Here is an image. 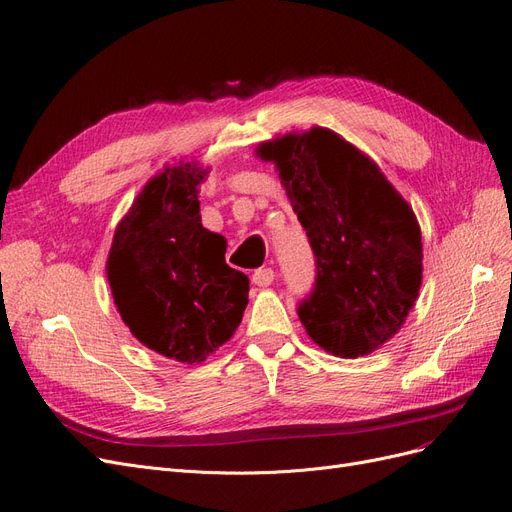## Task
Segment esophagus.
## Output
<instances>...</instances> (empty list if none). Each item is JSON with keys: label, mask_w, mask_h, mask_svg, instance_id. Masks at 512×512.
<instances>
[{"label": "esophagus", "mask_w": 512, "mask_h": 512, "mask_svg": "<svg viewBox=\"0 0 512 512\" xmlns=\"http://www.w3.org/2000/svg\"><path fill=\"white\" fill-rule=\"evenodd\" d=\"M253 283L257 287H270L274 283V270L272 268H259L253 274Z\"/></svg>", "instance_id": "esophagus-1"}]
</instances>
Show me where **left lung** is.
<instances>
[{
	"mask_svg": "<svg viewBox=\"0 0 512 512\" xmlns=\"http://www.w3.org/2000/svg\"><path fill=\"white\" fill-rule=\"evenodd\" d=\"M255 155L276 166L317 257V287L298 310L306 334L344 359L381 349L421 289V227L410 204L332 129L291 131Z\"/></svg>",
	"mask_w": 512,
	"mask_h": 512,
	"instance_id": "obj_1",
	"label": "left lung"
}]
</instances>
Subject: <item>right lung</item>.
Segmentation results:
<instances>
[{
    "mask_svg": "<svg viewBox=\"0 0 512 512\" xmlns=\"http://www.w3.org/2000/svg\"><path fill=\"white\" fill-rule=\"evenodd\" d=\"M200 161L166 163L114 229L108 285L129 332L163 357L202 364L238 329L249 278L225 263L227 240L208 232Z\"/></svg>",
    "mask_w": 512,
    "mask_h": 512,
    "instance_id": "1",
    "label": "right lung"
}]
</instances>
